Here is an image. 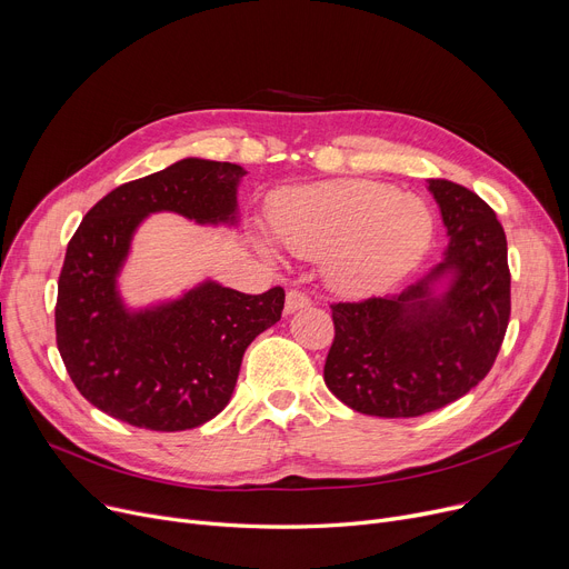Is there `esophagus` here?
Listing matches in <instances>:
<instances>
[{
	"mask_svg": "<svg viewBox=\"0 0 569 569\" xmlns=\"http://www.w3.org/2000/svg\"><path fill=\"white\" fill-rule=\"evenodd\" d=\"M311 305V300H309V295L307 292H302V290H297V288H292V290H288L286 292V313H295L297 309H307Z\"/></svg>",
	"mask_w": 569,
	"mask_h": 569,
	"instance_id": "obj_1",
	"label": "esophagus"
}]
</instances>
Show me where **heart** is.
<instances>
[{"label":"heart","mask_w":569,"mask_h":569,"mask_svg":"<svg viewBox=\"0 0 569 569\" xmlns=\"http://www.w3.org/2000/svg\"><path fill=\"white\" fill-rule=\"evenodd\" d=\"M269 219L288 251L330 256V279L348 292L392 286L433 237L431 212L420 198L369 179H335L292 191Z\"/></svg>","instance_id":"1"}]
</instances>
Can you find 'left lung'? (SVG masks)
Returning a JSON list of instances; mask_svg holds the SVG:
<instances>
[{
  "label": "left lung",
  "mask_w": 569,
  "mask_h": 569,
  "mask_svg": "<svg viewBox=\"0 0 569 569\" xmlns=\"http://www.w3.org/2000/svg\"><path fill=\"white\" fill-rule=\"evenodd\" d=\"M450 234L445 260L397 297L335 302L325 385L373 417H420L468 395L491 371L510 322L507 239L493 209L450 179H429ZM456 283L436 301L428 281Z\"/></svg>",
  "instance_id": "obj_1"
}]
</instances>
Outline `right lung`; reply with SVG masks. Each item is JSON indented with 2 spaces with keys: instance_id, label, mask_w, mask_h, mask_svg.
Wrapping results in <instances>:
<instances>
[{
  "instance_id": "1",
  "label": "right lung",
  "mask_w": 569,
  "mask_h": 569,
  "mask_svg": "<svg viewBox=\"0 0 569 569\" xmlns=\"http://www.w3.org/2000/svg\"><path fill=\"white\" fill-rule=\"evenodd\" d=\"M242 174L226 161H177L110 191L73 232L57 281V348L78 392L114 420L149 431L209 422L228 406L249 343L281 318V286L247 295L207 281L140 313L114 288L147 214L234 221Z\"/></svg>"
}]
</instances>
